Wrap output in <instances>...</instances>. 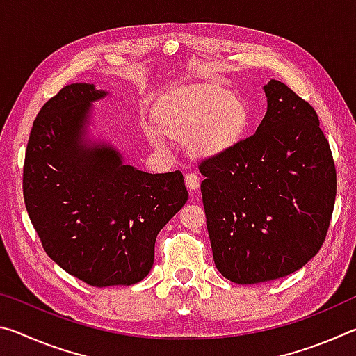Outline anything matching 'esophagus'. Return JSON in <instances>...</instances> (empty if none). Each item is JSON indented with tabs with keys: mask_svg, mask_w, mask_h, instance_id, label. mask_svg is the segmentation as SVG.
<instances>
[{
	"mask_svg": "<svg viewBox=\"0 0 356 356\" xmlns=\"http://www.w3.org/2000/svg\"><path fill=\"white\" fill-rule=\"evenodd\" d=\"M200 184H201V179L197 177L195 172H188L185 176V185L190 191H196L197 188H200Z\"/></svg>",
	"mask_w": 356,
	"mask_h": 356,
	"instance_id": "obj_1",
	"label": "esophagus"
}]
</instances>
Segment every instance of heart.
I'll use <instances>...</instances> for the list:
<instances>
[{
    "mask_svg": "<svg viewBox=\"0 0 356 356\" xmlns=\"http://www.w3.org/2000/svg\"><path fill=\"white\" fill-rule=\"evenodd\" d=\"M155 120L143 130L155 150L170 154V138L184 141L196 159H212L232 149L248 125V108L238 95L213 84L184 86L161 99Z\"/></svg>",
    "mask_w": 356,
    "mask_h": 356,
    "instance_id": "b5f03b06",
    "label": "heart"
}]
</instances>
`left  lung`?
Masks as SVG:
<instances>
[{"mask_svg":"<svg viewBox=\"0 0 356 356\" xmlns=\"http://www.w3.org/2000/svg\"><path fill=\"white\" fill-rule=\"evenodd\" d=\"M262 89L267 113L254 135L200 165L213 261L237 284L305 267L336 200L333 155L314 108L278 80Z\"/></svg>","mask_w":356,"mask_h":356,"instance_id":"left-lung-1","label":"left lung"}]
</instances>
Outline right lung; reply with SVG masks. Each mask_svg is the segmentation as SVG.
<instances>
[{
	"label": "right lung",
	"mask_w": 356,
	"mask_h": 356,
	"mask_svg": "<svg viewBox=\"0 0 356 356\" xmlns=\"http://www.w3.org/2000/svg\"><path fill=\"white\" fill-rule=\"evenodd\" d=\"M95 84L64 86L35 118L23 168V195L44 250L95 287L131 286L154 265L156 236L188 201L180 171L127 165L95 129Z\"/></svg>",
	"instance_id": "right-lung-1"
}]
</instances>
